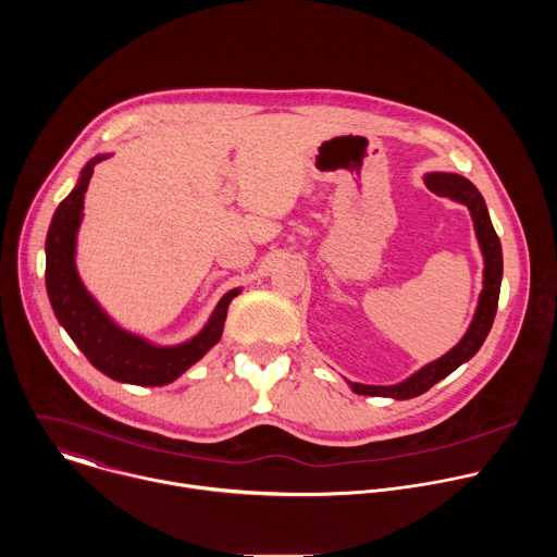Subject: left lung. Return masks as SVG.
I'll return each mask as SVG.
<instances>
[{
	"instance_id": "left-lung-1",
	"label": "left lung",
	"mask_w": 557,
	"mask_h": 557,
	"mask_svg": "<svg viewBox=\"0 0 557 557\" xmlns=\"http://www.w3.org/2000/svg\"><path fill=\"white\" fill-rule=\"evenodd\" d=\"M428 189H432L438 196L458 200L467 205L473 218V228L475 235H479V243L485 256V288L481 293V304L475 308L473 322L467 331V335L460 339L458 346H454L447 355L441 359L432 361L430 366L421 368L417 374L406 379L399 385H361V383H350L352 392L357 394H368V396H392V399H412V396H419L428 392L434 383L445 379L449 372H454L460 363L471 359L479 348L483 346L485 337L492 331L496 308H498V295H500V280H503V247H500V237L494 231V224L490 220L487 205L481 196V191L475 189L467 178L456 176V174H428L425 176Z\"/></svg>"
}]
</instances>
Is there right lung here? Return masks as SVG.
I'll return each mask as SVG.
<instances>
[{
	"mask_svg": "<svg viewBox=\"0 0 557 557\" xmlns=\"http://www.w3.org/2000/svg\"><path fill=\"white\" fill-rule=\"evenodd\" d=\"M108 156H97L84 168L78 185L57 207L46 237V288L59 324L72 337L88 361L114 381L132 385H165L178 379L189 366L213 348L224 329L228 301L240 288L228 290L215 306L207 326L189 342L172 348L151 346L145 339L121 331L99 308L76 275L74 249L76 228L82 224L84 196L95 165Z\"/></svg>",
	"mask_w": 557,
	"mask_h": 557,
	"instance_id": "add662e5",
	"label": "right lung"
}]
</instances>
